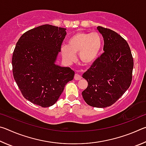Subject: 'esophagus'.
I'll use <instances>...</instances> for the list:
<instances>
[{
  "label": "esophagus",
  "instance_id": "esophagus-1",
  "mask_svg": "<svg viewBox=\"0 0 146 146\" xmlns=\"http://www.w3.org/2000/svg\"><path fill=\"white\" fill-rule=\"evenodd\" d=\"M74 78H75V80H79L82 78V76H81L80 75H78V74H75V76H74Z\"/></svg>",
  "mask_w": 146,
  "mask_h": 146
}]
</instances>
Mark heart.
Instances as JSON below:
<instances>
[{"label":"heart","instance_id":"obj_1","mask_svg":"<svg viewBox=\"0 0 146 146\" xmlns=\"http://www.w3.org/2000/svg\"><path fill=\"white\" fill-rule=\"evenodd\" d=\"M102 46L100 34L79 31L74 34L68 40V44L60 48L62 56L68 62L76 59L75 54H79V58L84 65L91 66L97 60Z\"/></svg>","mask_w":146,"mask_h":146}]
</instances>
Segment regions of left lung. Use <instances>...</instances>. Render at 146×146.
<instances>
[{"label":"left lung","instance_id":"1","mask_svg":"<svg viewBox=\"0 0 146 146\" xmlns=\"http://www.w3.org/2000/svg\"><path fill=\"white\" fill-rule=\"evenodd\" d=\"M97 29L104 38V53L83 74L88 86L82 95L89 106L106 108L117 102L129 88L134 63L124 38L110 29L98 26Z\"/></svg>","mask_w":146,"mask_h":146}]
</instances>
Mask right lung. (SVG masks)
<instances>
[{
  "label": "right lung",
  "instance_id": "add662e5",
  "mask_svg": "<svg viewBox=\"0 0 146 146\" xmlns=\"http://www.w3.org/2000/svg\"><path fill=\"white\" fill-rule=\"evenodd\" d=\"M66 28L45 24L26 31L17 42L12 56L15 80L23 97L48 108L58 99L75 72L55 64Z\"/></svg>",
  "mask_w": 146,
  "mask_h": 146
}]
</instances>
